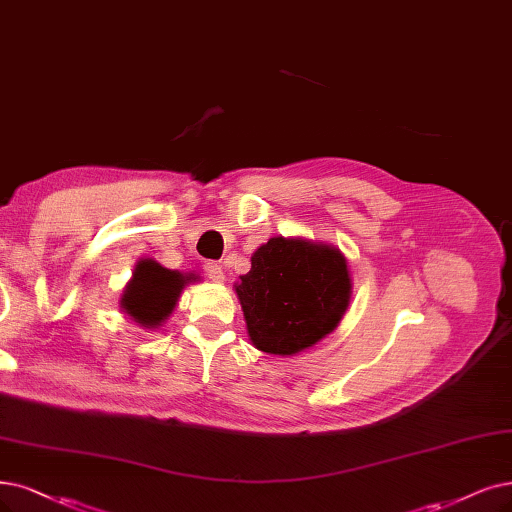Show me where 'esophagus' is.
I'll use <instances>...</instances> for the list:
<instances>
[{
  "label": "esophagus",
  "mask_w": 512,
  "mask_h": 512,
  "mask_svg": "<svg viewBox=\"0 0 512 512\" xmlns=\"http://www.w3.org/2000/svg\"><path fill=\"white\" fill-rule=\"evenodd\" d=\"M204 272H206V276L211 278L213 282H219V285H221V282L225 280V274H223L221 266H217V263H206V266H204Z\"/></svg>",
  "instance_id": "1"
}]
</instances>
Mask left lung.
Instances as JSON below:
<instances>
[{
    "instance_id": "8db88e82",
    "label": "left lung",
    "mask_w": 512,
    "mask_h": 512,
    "mask_svg": "<svg viewBox=\"0 0 512 512\" xmlns=\"http://www.w3.org/2000/svg\"><path fill=\"white\" fill-rule=\"evenodd\" d=\"M236 295L257 350L293 356L327 337L348 310L352 280L342 251L304 238H270L251 257Z\"/></svg>"
}]
</instances>
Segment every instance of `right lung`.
<instances>
[{
    "label": "right lung",
    "instance_id": "add662e5",
    "mask_svg": "<svg viewBox=\"0 0 512 512\" xmlns=\"http://www.w3.org/2000/svg\"><path fill=\"white\" fill-rule=\"evenodd\" d=\"M194 274L162 268L154 259H141L126 285L120 308L145 329H158L173 314L181 291Z\"/></svg>",
    "mask_w": 512,
    "mask_h": 512
}]
</instances>
